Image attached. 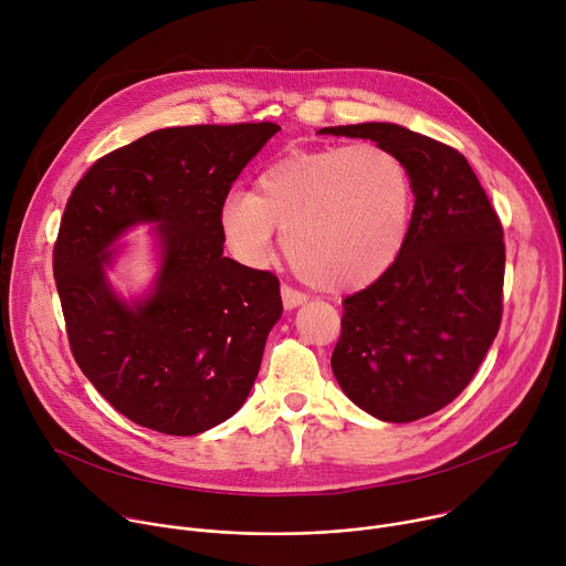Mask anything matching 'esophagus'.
<instances>
[{"label": "esophagus", "mask_w": 566, "mask_h": 566, "mask_svg": "<svg viewBox=\"0 0 566 566\" xmlns=\"http://www.w3.org/2000/svg\"><path fill=\"white\" fill-rule=\"evenodd\" d=\"M280 293H282V302H284L286 308H295V306L306 302V293H302V291H297V289H293L289 284H282Z\"/></svg>", "instance_id": "1"}]
</instances>
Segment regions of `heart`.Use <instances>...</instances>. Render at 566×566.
<instances>
[{
    "label": "heart",
    "instance_id": "obj_1",
    "mask_svg": "<svg viewBox=\"0 0 566 566\" xmlns=\"http://www.w3.org/2000/svg\"><path fill=\"white\" fill-rule=\"evenodd\" d=\"M410 217L406 164L378 143H354L277 158L258 177L255 195H226L217 221L237 262L266 266L280 228L302 280L325 291H352L396 262Z\"/></svg>",
    "mask_w": 566,
    "mask_h": 566
}]
</instances>
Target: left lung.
I'll return each mask as SVG.
<instances>
[{
  "mask_svg": "<svg viewBox=\"0 0 566 566\" xmlns=\"http://www.w3.org/2000/svg\"><path fill=\"white\" fill-rule=\"evenodd\" d=\"M369 138L406 164L415 210L396 262L345 297L332 369L367 415L408 423L472 380L504 308V230L463 154L391 123L325 127Z\"/></svg>",
  "mask_w": 566,
  "mask_h": 566,
  "instance_id": "8db88e82",
  "label": "left lung"
}]
</instances>
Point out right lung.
I'll list each match as a JSON object with an SVG mask.
<instances>
[{
	"mask_svg": "<svg viewBox=\"0 0 566 566\" xmlns=\"http://www.w3.org/2000/svg\"><path fill=\"white\" fill-rule=\"evenodd\" d=\"M275 123L156 129L118 147L73 188L53 247L69 347L129 421L175 437L230 419L258 378L282 315L280 280L223 258L219 206ZM138 220L165 244L155 295L127 307L104 282V249Z\"/></svg>",
	"mask_w": 566,
	"mask_h": 566,
	"instance_id": "add662e5",
	"label": "right lung"
}]
</instances>
